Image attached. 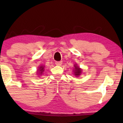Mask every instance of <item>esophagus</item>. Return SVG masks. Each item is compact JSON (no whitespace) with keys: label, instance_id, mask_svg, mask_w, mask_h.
<instances>
[{"label":"esophagus","instance_id":"34e87169","mask_svg":"<svg viewBox=\"0 0 123 123\" xmlns=\"http://www.w3.org/2000/svg\"><path fill=\"white\" fill-rule=\"evenodd\" d=\"M55 63L57 65L60 66V65H61V64L62 63V61H56Z\"/></svg>","mask_w":123,"mask_h":123}]
</instances>
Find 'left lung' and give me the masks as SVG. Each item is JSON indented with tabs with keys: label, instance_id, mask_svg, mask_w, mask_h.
<instances>
[{
	"label": "left lung",
	"instance_id": "obj_1",
	"mask_svg": "<svg viewBox=\"0 0 123 123\" xmlns=\"http://www.w3.org/2000/svg\"><path fill=\"white\" fill-rule=\"evenodd\" d=\"M74 67H75V70H74V74H75L76 76H79V75H80V73H81V69L80 68H79V67H77V66H74Z\"/></svg>",
	"mask_w": 123,
	"mask_h": 123
}]
</instances>
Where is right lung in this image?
Segmentation results:
<instances>
[{
	"mask_svg": "<svg viewBox=\"0 0 123 123\" xmlns=\"http://www.w3.org/2000/svg\"><path fill=\"white\" fill-rule=\"evenodd\" d=\"M38 70H39V72H40V73H43V72L44 71V67L43 66H40V67H39V69H38Z\"/></svg>",
	"mask_w": 123,
	"mask_h": 123,
	"instance_id": "obj_1",
	"label": "right lung"
}]
</instances>
